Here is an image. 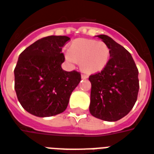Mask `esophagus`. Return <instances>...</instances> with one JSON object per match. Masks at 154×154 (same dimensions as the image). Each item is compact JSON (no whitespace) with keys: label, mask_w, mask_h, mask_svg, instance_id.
Segmentation results:
<instances>
[{"label":"esophagus","mask_w":154,"mask_h":154,"mask_svg":"<svg viewBox=\"0 0 154 154\" xmlns=\"http://www.w3.org/2000/svg\"><path fill=\"white\" fill-rule=\"evenodd\" d=\"M81 78L85 79H88V75H86V74H82L81 75Z\"/></svg>","instance_id":"1"}]
</instances>
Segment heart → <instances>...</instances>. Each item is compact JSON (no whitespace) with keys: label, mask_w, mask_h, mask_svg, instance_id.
I'll use <instances>...</instances> for the list:
<instances>
[{"label":"heart","mask_w":154,"mask_h":154,"mask_svg":"<svg viewBox=\"0 0 154 154\" xmlns=\"http://www.w3.org/2000/svg\"><path fill=\"white\" fill-rule=\"evenodd\" d=\"M65 58L69 64L80 63L85 72L96 73L103 70L110 59V49L103 42L92 39H76L65 51Z\"/></svg>","instance_id":"b5f03b06"}]
</instances>
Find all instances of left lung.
Segmentation results:
<instances>
[{
  "mask_svg": "<svg viewBox=\"0 0 154 154\" xmlns=\"http://www.w3.org/2000/svg\"><path fill=\"white\" fill-rule=\"evenodd\" d=\"M110 49L106 67L89 76L91 82L89 112L96 118L116 122L133 108L139 93V70L132 56L112 38L97 35Z\"/></svg>",
  "mask_w": 154,
  "mask_h": 154,
  "instance_id": "left-lung-1",
  "label": "left lung"
}]
</instances>
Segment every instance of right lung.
Returning a JSON list of instances; mask_svg holds the SVG:
<instances>
[{"label":"right lung","mask_w":154,"mask_h":154,"mask_svg":"<svg viewBox=\"0 0 154 154\" xmlns=\"http://www.w3.org/2000/svg\"><path fill=\"white\" fill-rule=\"evenodd\" d=\"M66 36H48L21 52L14 68V89L28 112L48 117L63 112L73 90L81 80L80 73L61 68V52L69 41Z\"/></svg>","instance_id":"right-lung-1"}]
</instances>
